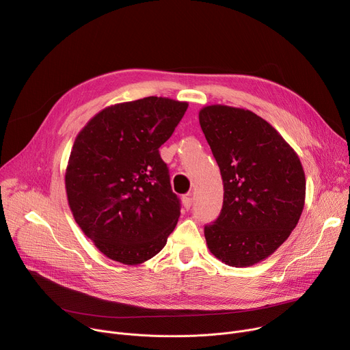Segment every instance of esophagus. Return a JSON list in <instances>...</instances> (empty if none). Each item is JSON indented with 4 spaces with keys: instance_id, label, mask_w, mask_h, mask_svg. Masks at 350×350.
I'll list each match as a JSON object with an SVG mask.
<instances>
[{
    "instance_id": "esophagus-1",
    "label": "esophagus",
    "mask_w": 350,
    "mask_h": 350,
    "mask_svg": "<svg viewBox=\"0 0 350 350\" xmlns=\"http://www.w3.org/2000/svg\"><path fill=\"white\" fill-rule=\"evenodd\" d=\"M181 201H183V205H184L185 209H190V208H191V205H193V198H191L190 196H184V197L181 198Z\"/></svg>"
}]
</instances>
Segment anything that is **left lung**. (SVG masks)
<instances>
[{
    "label": "left lung",
    "mask_w": 350,
    "mask_h": 350,
    "mask_svg": "<svg viewBox=\"0 0 350 350\" xmlns=\"http://www.w3.org/2000/svg\"><path fill=\"white\" fill-rule=\"evenodd\" d=\"M198 118L224 181L221 214L204 228L208 249L228 266H253L297 226L306 202L304 169L283 136L249 109L215 104Z\"/></svg>",
    "instance_id": "8db88e82"
}]
</instances>
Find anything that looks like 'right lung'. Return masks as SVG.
<instances>
[{
	"instance_id": "1",
	"label": "right lung",
	"mask_w": 350,
	"mask_h": 350,
	"mask_svg": "<svg viewBox=\"0 0 350 350\" xmlns=\"http://www.w3.org/2000/svg\"><path fill=\"white\" fill-rule=\"evenodd\" d=\"M189 104L146 97L104 108L79 132L64 183L77 225L111 260L141 265L165 247L180 217L159 148Z\"/></svg>"
}]
</instances>
